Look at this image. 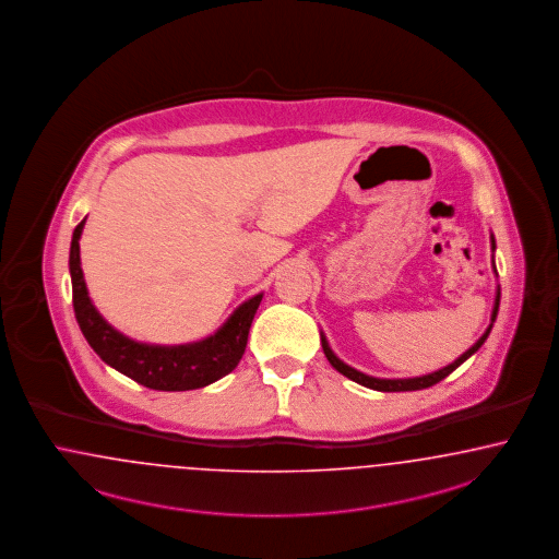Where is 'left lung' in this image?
<instances>
[{
	"label": "left lung",
	"mask_w": 559,
	"mask_h": 559,
	"mask_svg": "<svg viewBox=\"0 0 559 559\" xmlns=\"http://www.w3.org/2000/svg\"><path fill=\"white\" fill-rule=\"evenodd\" d=\"M491 249L495 251L497 247H495V237H492L491 233ZM492 272H495V276H497V269H495V258H492ZM499 299H501V289H499V285H497V290H495V301H492V312H491V322H489V326H487V331L483 333V336L466 349L462 356L457 359H453L451 364H447L443 368H439V370H435V372H428V374H420V377H407V379H379V377H370V374H364V372H359L356 368H352L349 364H345L343 359L336 356L335 352L331 349V345H329V341H326V335L320 331V341H322V349H324V356L326 359L331 361V366L335 368L336 372H341L343 377H347L349 380H354V382H358L361 386H368V389H374V391H382V393H397V391H418V389H426V386H432V384H437L439 380L445 379L449 377L457 366H462L466 359L472 358L480 347H483V343L487 341V336L491 333L492 322H495V318H497V312H499Z\"/></svg>",
	"instance_id": "obj_1"
}]
</instances>
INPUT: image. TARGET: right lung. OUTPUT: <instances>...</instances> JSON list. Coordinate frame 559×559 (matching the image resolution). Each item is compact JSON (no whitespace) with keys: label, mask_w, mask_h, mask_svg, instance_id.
Wrapping results in <instances>:
<instances>
[{"label":"right lung","mask_w":559,"mask_h":559,"mask_svg":"<svg viewBox=\"0 0 559 559\" xmlns=\"http://www.w3.org/2000/svg\"><path fill=\"white\" fill-rule=\"evenodd\" d=\"M83 218L72 233L68 270L72 281V306L76 322L93 352L120 374L156 391H191L207 386L233 372L246 354L247 335L264 293H255L230 313L212 335L180 345L134 341L120 333L91 301L81 269Z\"/></svg>","instance_id":"1"}]
</instances>
